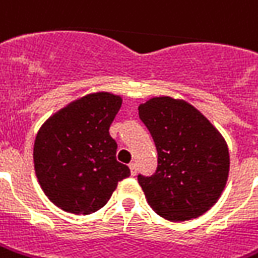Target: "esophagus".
<instances>
[{"label":"esophagus","mask_w":258,"mask_h":258,"mask_svg":"<svg viewBox=\"0 0 258 258\" xmlns=\"http://www.w3.org/2000/svg\"><path fill=\"white\" fill-rule=\"evenodd\" d=\"M130 171H131V175H133V176H136L137 171H138L136 162H131V164H130Z\"/></svg>","instance_id":"obj_1"}]
</instances>
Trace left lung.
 I'll return each mask as SVG.
<instances>
[{
	"mask_svg": "<svg viewBox=\"0 0 258 258\" xmlns=\"http://www.w3.org/2000/svg\"><path fill=\"white\" fill-rule=\"evenodd\" d=\"M158 151L152 176L138 175L147 202L171 222L203 215L219 201L229 176V148L219 130L186 100L151 97L138 106Z\"/></svg>",
	"mask_w": 258,
	"mask_h": 258,
	"instance_id": "left-lung-1",
	"label": "left lung"
}]
</instances>
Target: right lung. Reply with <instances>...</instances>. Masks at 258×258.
I'll list each match as a JSON object with an SVG mask.
<instances>
[{"label": "right lung", "mask_w": 258, "mask_h": 258, "mask_svg": "<svg viewBox=\"0 0 258 258\" xmlns=\"http://www.w3.org/2000/svg\"><path fill=\"white\" fill-rule=\"evenodd\" d=\"M122 97L108 92L86 94L52 114L36 134L33 166L49 201L73 215L101 209L130 168L115 158L108 128Z\"/></svg>", "instance_id": "add662e5"}]
</instances>
